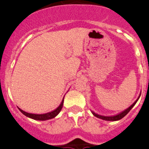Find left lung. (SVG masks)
<instances>
[{
	"label": "left lung",
	"instance_id": "obj_1",
	"mask_svg": "<svg viewBox=\"0 0 149 149\" xmlns=\"http://www.w3.org/2000/svg\"><path fill=\"white\" fill-rule=\"evenodd\" d=\"M140 96L138 97V99L136 100L135 101V102H134L133 104H132V105H130V106L128 108H127L126 110H125L124 111H122V113H119V114L117 115H115V116H101V115H99V114H97V113H95V112H93V111H92V113H93V115L95 116H96V117L99 118V119H103V120H105V121H118V120H120L121 119H122L123 117H125V116H126L127 114L128 113L130 112V111L131 109L132 108V107L134 106V105H135V103L137 102V101L138 100V99H139Z\"/></svg>",
	"mask_w": 149,
	"mask_h": 149
}]
</instances>
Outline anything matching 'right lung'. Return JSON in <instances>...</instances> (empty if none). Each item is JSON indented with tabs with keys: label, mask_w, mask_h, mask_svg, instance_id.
<instances>
[{
	"label": "right lung",
	"mask_w": 149,
	"mask_h": 149,
	"mask_svg": "<svg viewBox=\"0 0 149 149\" xmlns=\"http://www.w3.org/2000/svg\"><path fill=\"white\" fill-rule=\"evenodd\" d=\"M63 102H64V98H63L61 104H60V105H59V106L57 107L55 110L51 111V112H49V113H44V114H34V113H27V112H25V111H22V109H20L19 108H19V110L21 111L22 113L24 115V116H27V117L30 118V119H35V120L45 121V120H48V119H53V118H54L56 116H57V115H58V113H60V111L62 110V108H63Z\"/></svg>",
	"instance_id": "1"
}]
</instances>
